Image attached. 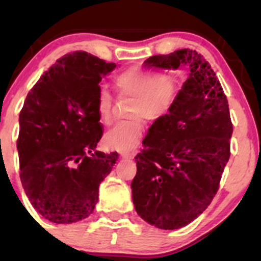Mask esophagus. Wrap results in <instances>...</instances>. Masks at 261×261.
I'll return each instance as SVG.
<instances>
[{"label": "esophagus", "mask_w": 261, "mask_h": 261, "mask_svg": "<svg viewBox=\"0 0 261 261\" xmlns=\"http://www.w3.org/2000/svg\"><path fill=\"white\" fill-rule=\"evenodd\" d=\"M120 155L122 158H126V160H133L135 157L134 152H120Z\"/></svg>", "instance_id": "34e87169"}]
</instances>
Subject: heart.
Returning a JSON list of instances; mask_svg holds the SVG:
<instances>
[{
	"label": "heart",
	"instance_id": "obj_1",
	"mask_svg": "<svg viewBox=\"0 0 261 261\" xmlns=\"http://www.w3.org/2000/svg\"><path fill=\"white\" fill-rule=\"evenodd\" d=\"M120 99H133L128 116L131 120L119 122L106 135V146L119 152L133 151L139 146L145 133V119L160 120L174 109L181 91V80L173 72L128 68L114 79ZM114 99L107 89L97 97V112L100 122L113 120Z\"/></svg>",
	"mask_w": 261,
	"mask_h": 261
}]
</instances>
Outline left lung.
Returning <instances> with one entry per match:
<instances>
[{"label": "left lung", "instance_id": "obj_1", "mask_svg": "<svg viewBox=\"0 0 261 261\" xmlns=\"http://www.w3.org/2000/svg\"><path fill=\"white\" fill-rule=\"evenodd\" d=\"M145 67L189 66L174 109L155 120L135 157L131 189L139 216L161 229H178L207 208L230 155L228 100L201 54L181 49L154 55Z\"/></svg>", "mask_w": 261, "mask_h": 261}]
</instances>
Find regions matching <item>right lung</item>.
Listing matches in <instances>:
<instances>
[{
	"mask_svg": "<svg viewBox=\"0 0 261 261\" xmlns=\"http://www.w3.org/2000/svg\"><path fill=\"white\" fill-rule=\"evenodd\" d=\"M115 67L73 51L44 72L27 95L17 140L20 181L33 207L50 222L88 217L99 184L118 161L116 152L95 151L103 136L99 82Z\"/></svg>",
	"mask_w": 261,
	"mask_h": 261,
	"instance_id": "right-lung-1",
	"label": "right lung"
}]
</instances>
